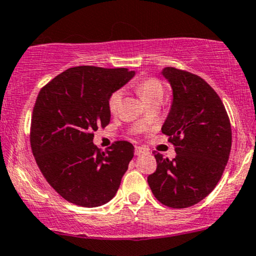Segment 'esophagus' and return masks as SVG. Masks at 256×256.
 I'll use <instances>...</instances> for the list:
<instances>
[{
  "label": "esophagus",
  "instance_id": "obj_1",
  "mask_svg": "<svg viewBox=\"0 0 256 256\" xmlns=\"http://www.w3.org/2000/svg\"><path fill=\"white\" fill-rule=\"evenodd\" d=\"M145 152H147L145 148H142V147H140V146H135V154L136 156L142 154V153H145Z\"/></svg>",
  "mask_w": 256,
  "mask_h": 256
}]
</instances>
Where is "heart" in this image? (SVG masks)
<instances>
[{
  "instance_id": "b5f03b06",
  "label": "heart",
  "mask_w": 256,
  "mask_h": 256,
  "mask_svg": "<svg viewBox=\"0 0 256 256\" xmlns=\"http://www.w3.org/2000/svg\"><path fill=\"white\" fill-rule=\"evenodd\" d=\"M135 90L142 97L146 103H151L153 100H162L164 96V87L162 82L156 78H145L140 80L135 85ZM122 99V91L117 90L114 91L108 98V108L111 114H115L118 110L120 103Z\"/></svg>"
}]
</instances>
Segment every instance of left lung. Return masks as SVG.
I'll return each mask as SVG.
<instances>
[{
	"label": "left lung",
	"mask_w": 256,
	"mask_h": 256,
	"mask_svg": "<svg viewBox=\"0 0 256 256\" xmlns=\"http://www.w3.org/2000/svg\"><path fill=\"white\" fill-rule=\"evenodd\" d=\"M163 75L174 91L172 106L162 132L176 157L154 152L157 169L147 177L159 202L186 208L205 199L223 175L231 151V124L217 92L199 75L175 67Z\"/></svg>",
	"instance_id": "obj_1"
}]
</instances>
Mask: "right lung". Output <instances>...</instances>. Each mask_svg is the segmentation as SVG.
Instances as JSON below:
<instances>
[{"mask_svg":"<svg viewBox=\"0 0 256 256\" xmlns=\"http://www.w3.org/2000/svg\"><path fill=\"white\" fill-rule=\"evenodd\" d=\"M133 75L127 68L78 66L39 91L30 128L32 153L48 183L69 202L97 207L115 196L134 146L117 140L104 152L93 138L110 122L109 96Z\"/></svg>","mask_w":256,"mask_h":256,"instance_id":"obj_1","label":"right lung"}]
</instances>
